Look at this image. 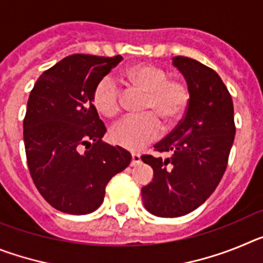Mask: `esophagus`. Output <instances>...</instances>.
Listing matches in <instances>:
<instances>
[{
  "mask_svg": "<svg viewBox=\"0 0 263 263\" xmlns=\"http://www.w3.org/2000/svg\"><path fill=\"white\" fill-rule=\"evenodd\" d=\"M139 163H141V155L137 154V153H133L132 154V166H137Z\"/></svg>",
  "mask_w": 263,
  "mask_h": 263,
  "instance_id": "1",
  "label": "esophagus"
}]
</instances>
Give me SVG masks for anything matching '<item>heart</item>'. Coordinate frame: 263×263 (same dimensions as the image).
<instances>
[{
	"label": "heart",
	"mask_w": 263,
	"mask_h": 263,
	"mask_svg": "<svg viewBox=\"0 0 263 263\" xmlns=\"http://www.w3.org/2000/svg\"><path fill=\"white\" fill-rule=\"evenodd\" d=\"M130 87L146 92L141 104L143 115L129 116L110 129L115 145L129 150H139L160 133V124L173 127L187 113L191 93L180 80L168 79L166 69L153 64H137L125 72ZM92 103L100 115L113 118L121 110V92L116 81L105 76L96 84Z\"/></svg>",
	"instance_id": "1"
}]
</instances>
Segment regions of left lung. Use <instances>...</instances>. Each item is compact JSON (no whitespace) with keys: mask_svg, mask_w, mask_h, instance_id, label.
I'll list each match as a JSON object with an SVG mask.
<instances>
[{"mask_svg":"<svg viewBox=\"0 0 263 263\" xmlns=\"http://www.w3.org/2000/svg\"><path fill=\"white\" fill-rule=\"evenodd\" d=\"M173 64L187 81L190 105L175 129L154 145L171 157L142 155L154 171L153 182L142 187L143 205L159 217L187 215L213 194L236 134L233 101L220 76L191 58L175 57Z\"/></svg>","mask_w":263,"mask_h":263,"instance_id":"left-lung-1","label":"left lung"}]
</instances>
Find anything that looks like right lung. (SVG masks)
I'll return each mask as SVG.
<instances>
[{
	"label": "right lung",
	"instance_id": "obj_1",
	"mask_svg": "<svg viewBox=\"0 0 263 263\" xmlns=\"http://www.w3.org/2000/svg\"><path fill=\"white\" fill-rule=\"evenodd\" d=\"M121 60L69 55L30 92L23 120L27 166L39 194L60 212L96 211L109 180L130 164L129 152L101 141L106 127L92 103L97 83Z\"/></svg>",
	"mask_w": 263,
	"mask_h": 263
}]
</instances>
